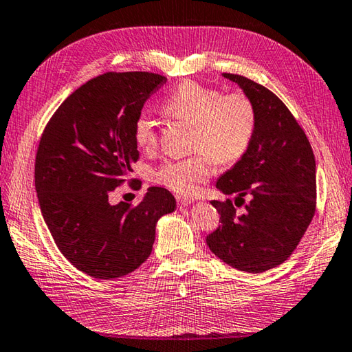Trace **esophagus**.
Listing matches in <instances>:
<instances>
[{
  "instance_id": "34e87169",
  "label": "esophagus",
  "mask_w": 352,
  "mask_h": 352,
  "mask_svg": "<svg viewBox=\"0 0 352 352\" xmlns=\"http://www.w3.org/2000/svg\"><path fill=\"white\" fill-rule=\"evenodd\" d=\"M177 203H178V206H180V208H186V206H190L192 203H194V199L177 197Z\"/></svg>"
}]
</instances>
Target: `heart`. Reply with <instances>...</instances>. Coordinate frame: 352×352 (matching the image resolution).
<instances>
[{
	"mask_svg": "<svg viewBox=\"0 0 352 352\" xmlns=\"http://www.w3.org/2000/svg\"><path fill=\"white\" fill-rule=\"evenodd\" d=\"M168 116L195 125L192 149L194 155L162 163L154 180L178 195L190 197L213 174V160L218 164L238 162L250 146L256 114L250 99L243 93L221 94L217 88L186 80L163 102ZM134 140L142 149L157 144L154 120L142 113L134 122Z\"/></svg>",
	"mask_w": 352,
	"mask_h": 352,
	"instance_id": "1",
	"label": "heart"
}]
</instances>
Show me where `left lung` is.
Wrapping results in <instances>:
<instances>
[{"mask_svg":"<svg viewBox=\"0 0 352 352\" xmlns=\"http://www.w3.org/2000/svg\"><path fill=\"white\" fill-rule=\"evenodd\" d=\"M224 78L244 89L256 114L250 146L217 188L238 194L213 199L219 223L206 238L210 252L247 273H263L292 256L316 213V162L308 137L276 94L241 74ZM250 199L245 203V198ZM245 206L239 216L236 208Z\"/></svg>","mask_w":352,"mask_h":352,"instance_id":"left-lung-1","label":"left lung"}]
</instances>
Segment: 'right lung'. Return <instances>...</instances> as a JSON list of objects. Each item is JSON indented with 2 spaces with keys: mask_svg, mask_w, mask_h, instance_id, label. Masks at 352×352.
I'll use <instances>...</instances> for the list:
<instances>
[{
  "mask_svg": "<svg viewBox=\"0 0 352 352\" xmlns=\"http://www.w3.org/2000/svg\"><path fill=\"white\" fill-rule=\"evenodd\" d=\"M166 80L149 72L100 74L60 103L41 135L34 160L41 213L60 253L88 276L134 272L153 252L158 218L175 209L170 192L157 186L137 206L109 199L133 182L134 122Z\"/></svg>",
  "mask_w": 352,
  "mask_h": 352,
  "instance_id": "1",
  "label": "right lung"
}]
</instances>
